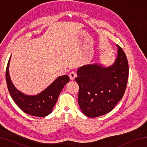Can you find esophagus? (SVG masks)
Here are the masks:
<instances>
[{"instance_id": "1", "label": "esophagus", "mask_w": 147, "mask_h": 147, "mask_svg": "<svg viewBox=\"0 0 147 147\" xmlns=\"http://www.w3.org/2000/svg\"><path fill=\"white\" fill-rule=\"evenodd\" d=\"M76 76V73L74 71L71 72L70 74H69V77H70L71 80H74V78H75Z\"/></svg>"}]
</instances>
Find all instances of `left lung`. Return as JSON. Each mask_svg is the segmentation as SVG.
<instances>
[{
	"instance_id": "left-lung-1",
	"label": "left lung",
	"mask_w": 147,
	"mask_h": 147,
	"mask_svg": "<svg viewBox=\"0 0 147 147\" xmlns=\"http://www.w3.org/2000/svg\"><path fill=\"white\" fill-rule=\"evenodd\" d=\"M117 47V57L112 65L104 67L100 64H89L77 71L78 104L88 117L109 113L125 92L129 74L128 59L121 47Z\"/></svg>"
}]
</instances>
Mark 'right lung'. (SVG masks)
Returning a JSON list of instances; mask_svg holds the SVG:
<instances>
[{"label":"right lung","instance_id":"1","mask_svg":"<svg viewBox=\"0 0 147 147\" xmlns=\"http://www.w3.org/2000/svg\"><path fill=\"white\" fill-rule=\"evenodd\" d=\"M11 58V56H10ZM6 70V80L12 99L24 113L35 117H45L52 112L62 89L69 82L67 75L59 76L48 88L37 95H26L16 88L9 74V65Z\"/></svg>","mask_w":147,"mask_h":147}]
</instances>
